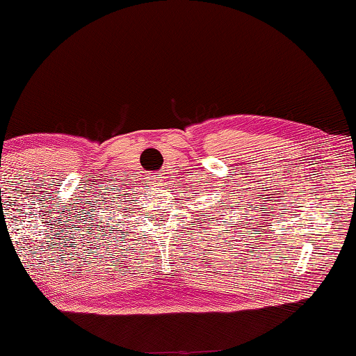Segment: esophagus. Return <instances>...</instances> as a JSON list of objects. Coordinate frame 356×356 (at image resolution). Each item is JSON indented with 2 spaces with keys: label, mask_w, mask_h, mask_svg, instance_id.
<instances>
[{
  "label": "esophagus",
  "mask_w": 356,
  "mask_h": 356,
  "mask_svg": "<svg viewBox=\"0 0 356 356\" xmlns=\"http://www.w3.org/2000/svg\"><path fill=\"white\" fill-rule=\"evenodd\" d=\"M147 179H149L150 185H160L161 182H163V177H161L160 172H152Z\"/></svg>",
  "instance_id": "obj_1"
}]
</instances>
